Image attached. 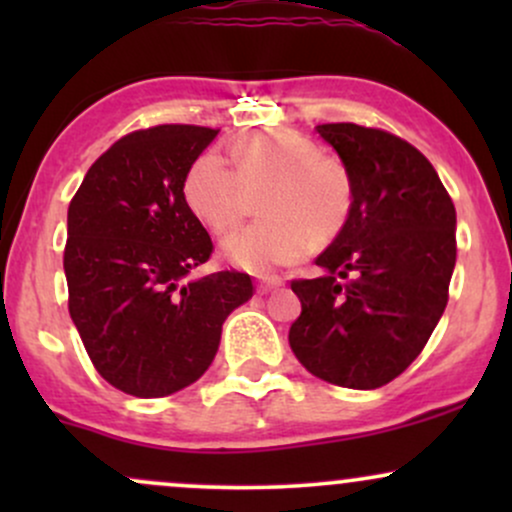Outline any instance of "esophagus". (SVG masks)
<instances>
[{
  "instance_id": "1",
  "label": "esophagus",
  "mask_w": 512,
  "mask_h": 512,
  "mask_svg": "<svg viewBox=\"0 0 512 512\" xmlns=\"http://www.w3.org/2000/svg\"><path fill=\"white\" fill-rule=\"evenodd\" d=\"M279 286H284V279H281L279 274H267V276H260V279H257V291L260 293H269V291L279 289Z\"/></svg>"
}]
</instances>
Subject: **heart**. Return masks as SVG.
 <instances>
[{
	"instance_id": "b5f03b06",
	"label": "heart",
	"mask_w": 512,
	"mask_h": 512,
	"mask_svg": "<svg viewBox=\"0 0 512 512\" xmlns=\"http://www.w3.org/2000/svg\"><path fill=\"white\" fill-rule=\"evenodd\" d=\"M231 163L216 149L192 158L182 175V202L209 228L223 233L238 221L245 187H262V219L223 240V255L248 272L296 262L310 243L342 233L354 207V182L339 156L315 151L310 139L286 129H257L231 146Z\"/></svg>"
}]
</instances>
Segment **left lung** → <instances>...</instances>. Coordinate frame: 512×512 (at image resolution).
I'll return each mask as SVG.
<instances>
[{"label":"left lung","instance_id":"obj_1","mask_svg":"<svg viewBox=\"0 0 512 512\" xmlns=\"http://www.w3.org/2000/svg\"><path fill=\"white\" fill-rule=\"evenodd\" d=\"M354 182V207L317 257L327 272L293 279L298 361L320 380L375 390L411 366L448 305L455 204L436 168L397 134L354 122L317 125Z\"/></svg>","mask_w":512,"mask_h":512}]
</instances>
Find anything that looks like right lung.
<instances>
[{
  "label": "right lung",
  "mask_w": 512,
  "mask_h": 512,
  "mask_svg": "<svg viewBox=\"0 0 512 512\" xmlns=\"http://www.w3.org/2000/svg\"><path fill=\"white\" fill-rule=\"evenodd\" d=\"M216 134L199 125L129 132L69 202V315L93 368L132 397H166L202 378L223 320L255 293L236 269L187 281L214 243L182 202V175Z\"/></svg>",
  "instance_id": "1"
}]
</instances>
